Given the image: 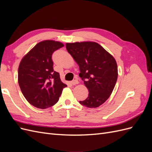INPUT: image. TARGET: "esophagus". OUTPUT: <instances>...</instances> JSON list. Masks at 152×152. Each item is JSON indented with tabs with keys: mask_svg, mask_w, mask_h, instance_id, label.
Segmentation results:
<instances>
[{
	"mask_svg": "<svg viewBox=\"0 0 152 152\" xmlns=\"http://www.w3.org/2000/svg\"><path fill=\"white\" fill-rule=\"evenodd\" d=\"M72 84L73 85L78 84H79V81H78L77 79H75V80H73L72 81Z\"/></svg>",
	"mask_w": 152,
	"mask_h": 152,
	"instance_id": "esophagus-1",
	"label": "esophagus"
}]
</instances>
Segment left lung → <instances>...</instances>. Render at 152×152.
Returning <instances> with one entry per match:
<instances>
[{"label":"left lung","mask_w":152,"mask_h":152,"mask_svg":"<svg viewBox=\"0 0 152 152\" xmlns=\"http://www.w3.org/2000/svg\"><path fill=\"white\" fill-rule=\"evenodd\" d=\"M68 52L79 65V76L89 90V95L79 103L97 108L111 95L116 84L118 68L115 59L94 42L66 43Z\"/></svg>","instance_id":"left-lung-1"}]
</instances>
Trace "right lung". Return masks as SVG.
<instances>
[{
  "instance_id": "add662e5",
  "label": "right lung",
  "mask_w": 152,
  "mask_h": 152,
  "mask_svg": "<svg viewBox=\"0 0 152 152\" xmlns=\"http://www.w3.org/2000/svg\"><path fill=\"white\" fill-rule=\"evenodd\" d=\"M64 45L54 40L37 44L23 58L18 68V84L26 99L35 107L45 109L59 100L63 88L59 73L54 71L52 55Z\"/></svg>"
}]
</instances>
